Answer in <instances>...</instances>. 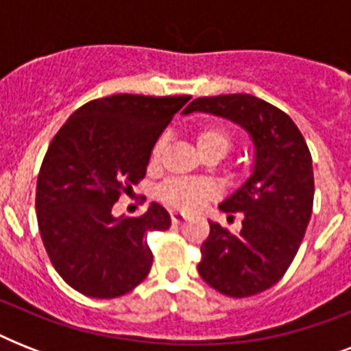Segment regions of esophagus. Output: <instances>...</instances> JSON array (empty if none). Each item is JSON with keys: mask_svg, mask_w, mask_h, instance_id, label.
I'll return each mask as SVG.
<instances>
[{"mask_svg": "<svg viewBox=\"0 0 351 351\" xmlns=\"http://www.w3.org/2000/svg\"><path fill=\"white\" fill-rule=\"evenodd\" d=\"M184 220H187V215L182 211H171V222L173 224H182Z\"/></svg>", "mask_w": 351, "mask_h": 351, "instance_id": "1", "label": "esophagus"}]
</instances>
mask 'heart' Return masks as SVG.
Segmentation results:
<instances>
[{
	"instance_id": "1",
	"label": "heart",
	"mask_w": 351,
	"mask_h": 351,
	"mask_svg": "<svg viewBox=\"0 0 351 351\" xmlns=\"http://www.w3.org/2000/svg\"><path fill=\"white\" fill-rule=\"evenodd\" d=\"M195 143L202 156L204 154H219L222 158L234 145V132L226 123L209 121L195 131ZM162 151H164V142L158 140L151 151V162H158ZM213 197L215 187L209 182L186 180V178L167 182L160 189V198L171 208L182 209V211H195V209L202 208L204 204Z\"/></svg>"
}]
</instances>
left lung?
Here are the masks:
<instances>
[{
	"instance_id": "1",
	"label": "left lung",
	"mask_w": 351,
	"mask_h": 351,
	"mask_svg": "<svg viewBox=\"0 0 351 351\" xmlns=\"http://www.w3.org/2000/svg\"><path fill=\"white\" fill-rule=\"evenodd\" d=\"M193 111L239 123L255 143L253 173L220 204L230 219L244 213L242 230L209 222L198 264L200 277L222 295L251 297L284 277L304 239L315 193L311 153L293 120L256 96H204L187 106Z\"/></svg>"
}]
</instances>
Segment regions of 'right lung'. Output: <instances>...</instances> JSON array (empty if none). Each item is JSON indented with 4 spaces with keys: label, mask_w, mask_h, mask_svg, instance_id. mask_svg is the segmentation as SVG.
I'll return each mask as SVG.
<instances>
[{
    "label": "right lung",
    "mask_w": 351,
    "mask_h": 351,
    "mask_svg": "<svg viewBox=\"0 0 351 351\" xmlns=\"http://www.w3.org/2000/svg\"><path fill=\"white\" fill-rule=\"evenodd\" d=\"M189 98L90 100L52 138L36 186L38 226L54 269L80 293L117 299L147 277V233L169 230V213L153 202L140 217L117 219L112 206L145 176L153 145Z\"/></svg>",
    "instance_id": "right-lung-1"
}]
</instances>
